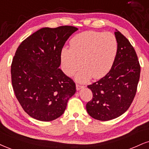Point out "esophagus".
Here are the masks:
<instances>
[{
	"instance_id": "1",
	"label": "esophagus",
	"mask_w": 149,
	"mask_h": 149,
	"mask_svg": "<svg viewBox=\"0 0 149 149\" xmlns=\"http://www.w3.org/2000/svg\"><path fill=\"white\" fill-rule=\"evenodd\" d=\"M84 86H81L79 84H76V89L77 91H79V90L84 88Z\"/></svg>"
}]
</instances>
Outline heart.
Masks as SVG:
<instances>
[{
	"instance_id": "b5f03b06",
	"label": "heart",
	"mask_w": 149,
	"mask_h": 149,
	"mask_svg": "<svg viewBox=\"0 0 149 149\" xmlns=\"http://www.w3.org/2000/svg\"><path fill=\"white\" fill-rule=\"evenodd\" d=\"M118 45L111 32L86 31L74 36L70 48L61 52V64L63 72L72 77L83 65L76 76L77 81L86 82L92 77L100 79L111 70L117 54Z\"/></svg>"
}]
</instances>
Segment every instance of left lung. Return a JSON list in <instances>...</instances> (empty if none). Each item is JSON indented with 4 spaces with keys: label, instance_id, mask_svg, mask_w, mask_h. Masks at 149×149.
<instances>
[{
    "label": "left lung",
    "instance_id": "left-lung-1",
    "mask_svg": "<svg viewBox=\"0 0 149 149\" xmlns=\"http://www.w3.org/2000/svg\"><path fill=\"white\" fill-rule=\"evenodd\" d=\"M118 49L111 70L88 88L93 100L86 104L91 116L100 121L117 118L128 109L137 92L140 65L135 49L120 32H115Z\"/></svg>",
    "mask_w": 149,
    "mask_h": 149
}]
</instances>
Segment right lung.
Returning a JSON list of instances; mask_svg holds the SVG:
<instances>
[{
    "instance_id": "obj_1",
    "label": "right lung",
    "mask_w": 149,
    "mask_h": 149,
    "mask_svg": "<svg viewBox=\"0 0 149 149\" xmlns=\"http://www.w3.org/2000/svg\"><path fill=\"white\" fill-rule=\"evenodd\" d=\"M78 29L44 27L25 38L11 65L13 89L23 109L37 120L49 122L65 111L76 92L73 80L59 68L65 41Z\"/></svg>"
}]
</instances>
